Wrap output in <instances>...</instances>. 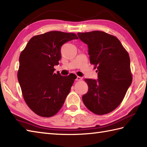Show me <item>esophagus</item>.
Returning <instances> with one entry per match:
<instances>
[{"mask_svg":"<svg viewBox=\"0 0 147 147\" xmlns=\"http://www.w3.org/2000/svg\"><path fill=\"white\" fill-rule=\"evenodd\" d=\"M82 80V78L80 77V76H77L76 79V81H81Z\"/></svg>","mask_w":147,"mask_h":147,"instance_id":"obj_1","label":"esophagus"}]
</instances>
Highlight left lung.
Here are the masks:
<instances>
[{
  "mask_svg": "<svg viewBox=\"0 0 147 147\" xmlns=\"http://www.w3.org/2000/svg\"><path fill=\"white\" fill-rule=\"evenodd\" d=\"M88 45L90 63L97 68L98 79H86L88 90L83 95L84 104L98 115L116 109L132 83L128 53L116 37L100 31L78 33Z\"/></svg>",
  "mask_w": 147,
  "mask_h": 147,
  "instance_id": "obj_1",
  "label": "left lung"
}]
</instances>
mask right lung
Masks as SVG:
<instances>
[{
    "label": "right lung",
    "instance_id": "obj_1",
    "mask_svg": "<svg viewBox=\"0 0 147 147\" xmlns=\"http://www.w3.org/2000/svg\"><path fill=\"white\" fill-rule=\"evenodd\" d=\"M78 39L76 34L52 31L32 37L20 56L18 79L28 107L37 115L57 114L69 93L75 78L54 73L64 43Z\"/></svg>",
    "mask_w": 147,
    "mask_h": 147
}]
</instances>
